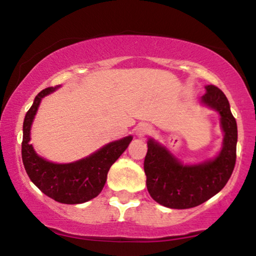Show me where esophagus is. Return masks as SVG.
Returning <instances> with one entry per match:
<instances>
[{"label":"esophagus","mask_w":256,"mask_h":256,"mask_svg":"<svg viewBox=\"0 0 256 256\" xmlns=\"http://www.w3.org/2000/svg\"><path fill=\"white\" fill-rule=\"evenodd\" d=\"M136 132H137V134L140 137H144V136H146V134H152V128L150 125H148V124H140V125L137 126Z\"/></svg>","instance_id":"34e87169"}]
</instances>
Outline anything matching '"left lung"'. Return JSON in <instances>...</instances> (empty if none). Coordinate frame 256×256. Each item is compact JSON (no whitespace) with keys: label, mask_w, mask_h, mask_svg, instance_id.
<instances>
[{"label":"left lung","mask_w":256,"mask_h":256,"mask_svg":"<svg viewBox=\"0 0 256 256\" xmlns=\"http://www.w3.org/2000/svg\"><path fill=\"white\" fill-rule=\"evenodd\" d=\"M202 102L218 110L225 132L224 146L212 161L184 166L166 148L148 140L144 158L146 189L158 204L174 210H186L204 204L225 186L236 164L237 124L230 104L219 88L207 85Z\"/></svg>","instance_id":"1"}]
</instances>
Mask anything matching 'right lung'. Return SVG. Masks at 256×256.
Segmentation results:
<instances>
[{"instance_id": "right-lung-1", "label": "right lung", "mask_w": 256, "mask_h": 256, "mask_svg": "<svg viewBox=\"0 0 256 256\" xmlns=\"http://www.w3.org/2000/svg\"><path fill=\"white\" fill-rule=\"evenodd\" d=\"M56 88H46L34 98L22 126V156L25 171L38 189L60 204H77L96 198L104 189L110 166L126 150L132 137L112 142L90 156L72 164H52L34 152L30 130L40 100Z\"/></svg>"}]
</instances>
